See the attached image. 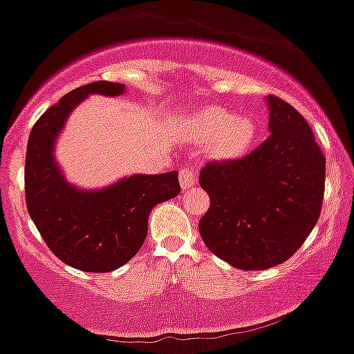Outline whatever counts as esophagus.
Instances as JSON below:
<instances>
[{"mask_svg": "<svg viewBox=\"0 0 354 354\" xmlns=\"http://www.w3.org/2000/svg\"><path fill=\"white\" fill-rule=\"evenodd\" d=\"M180 185L185 192L195 185V171L189 168V166H183L180 169Z\"/></svg>", "mask_w": 354, "mask_h": 354, "instance_id": "obj_1", "label": "esophagus"}]
</instances>
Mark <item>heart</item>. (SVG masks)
Wrapping results in <instances>:
<instances>
[{"mask_svg": "<svg viewBox=\"0 0 354 354\" xmlns=\"http://www.w3.org/2000/svg\"><path fill=\"white\" fill-rule=\"evenodd\" d=\"M186 134L196 142H208L209 156L236 159L254 146L259 126L250 115H236L228 109L208 106L196 111L185 126Z\"/></svg>", "mask_w": 354, "mask_h": 354, "instance_id": "b5f03b06", "label": "heart"}]
</instances>
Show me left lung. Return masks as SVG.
Wrapping results in <instances>:
<instances>
[{
    "label": "left lung",
    "instance_id": "left-lung-1",
    "mask_svg": "<svg viewBox=\"0 0 354 354\" xmlns=\"http://www.w3.org/2000/svg\"><path fill=\"white\" fill-rule=\"evenodd\" d=\"M267 104L269 138L245 158L209 161L200 171L209 196L201 239L242 270L292 257L317 223L324 196L326 159L308 120L279 97Z\"/></svg>",
    "mask_w": 354,
    "mask_h": 354
}]
</instances>
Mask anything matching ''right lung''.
<instances>
[{"label": "right lung", "instance_id": "1", "mask_svg": "<svg viewBox=\"0 0 354 354\" xmlns=\"http://www.w3.org/2000/svg\"><path fill=\"white\" fill-rule=\"evenodd\" d=\"M124 85L92 82L68 92L33 126L26 146V208L50 250L84 272H111L129 262L147 234L151 209L178 196L176 171L133 174L102 189H79L58 168L53 149L68 114L91 94L120 95Z\"/></svg>", "mask_w": 354, "mask_h": 354}]
</instances>
